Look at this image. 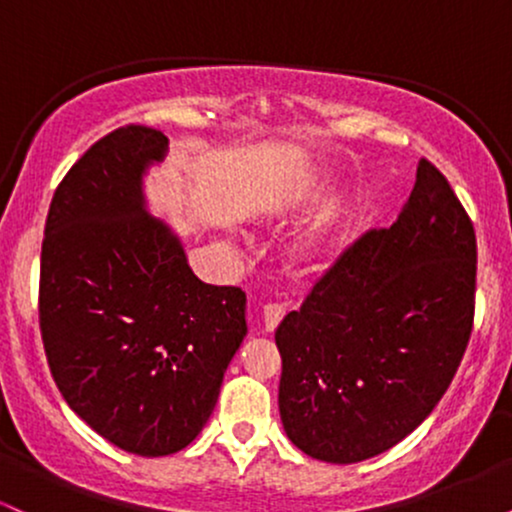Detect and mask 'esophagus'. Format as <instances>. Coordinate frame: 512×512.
I'll return each instance as SVG.
<instances>
[{"instance_id": "34e87169", "label": "esophagus", "mask_w": 512, "mask_h": 512, "mask_svg": "<svg viewBox=\"0 0 512 512\" xmlns=\"http://www.w3.org/2000/svg\"><path fill=\"white\" fill-rule=\"evenodd\" d=\"M286 315V308L279 303H269L262 308V325H264V332H274L276 327H279V322L284 320Z\"/></svg>"}]
</instances>
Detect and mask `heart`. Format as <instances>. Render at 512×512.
<instances>
[{
  "instance_id": "obj_1",
  "label": "heart",
  "mask_w": 512,
  "mask_h": 512,
  "mask_svg": "<svg viewBox=\"0 0 512 512\" xmlns=\"http://www.w3.org/2000/svg\"><path fill=\"white\" fill-rule=\"evenodd\" d=\"M305 250H308V245H305Z\"/></svg>"
}]
</instances>
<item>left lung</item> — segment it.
<instances>
[{"label": "left lung", "mask_w": 512, "mask_h": 512, "mask_svg": "<svg viewBox=\"0 0 512 512\" xmlns=\"http://www.w3.org/2000/svg\"><path fill=\"white\" fill-rule=\"evenodd\" d=\"M474 298V223L448 178L421 158L395 223L339 252L274 334L291 443L351 464L407 438L460 368Z\"/></svg>", "instance_id": "obj_1"}]
</instances>
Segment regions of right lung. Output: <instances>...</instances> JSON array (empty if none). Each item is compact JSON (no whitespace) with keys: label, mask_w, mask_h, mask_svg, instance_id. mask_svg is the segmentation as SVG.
Wrapping results in <instances>:
<instances>
[{"label":"right lung","mask_w":512,"mask_h":512,"mask_svg":"<svg viewBox=\"0 0 512 512\" xmlns=\"http://www.w3.org/2000/svg\"><path fill=\"white\" fill-rule=\"evenodd\" d=\"M166 144L144 125L98 139L57 185L40 252L52 378L93 431L142 457L199 436L248 332L245 293L199 281L144 211L142 173Z\"/></svg>","instance_id":"obj_1"}]
</instances>
